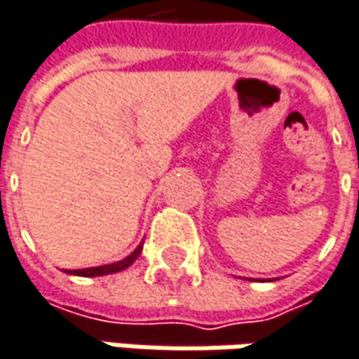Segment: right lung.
<instances>
[{"label": "right lung", "instance_id": "1", "mask_svg": "<svg viewBox=\"0 0 359 359\" xmlns=\"http://www.w3.org/2000/svg\"><path fill=\"white\" fill-rule=\"evenodd\" d=\"M142 251V243L128 255V257H124V259H120V262H114V264H106V266H95V268H83V269H65L67 273H71V276H86V278H95V276H108V273H116V271H122V269H126L128 266H133L135 264V259L141 255Z\"/></svg>", "mask_w": 359, "mask_h": 359}]
</instances>
